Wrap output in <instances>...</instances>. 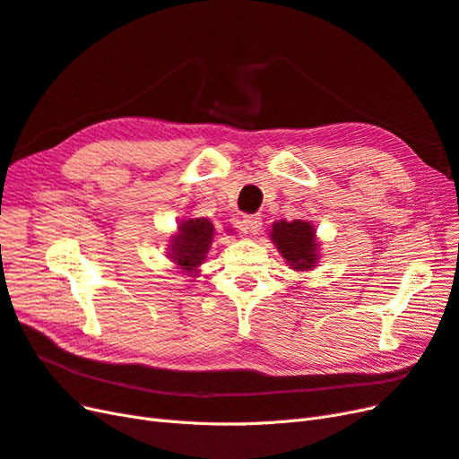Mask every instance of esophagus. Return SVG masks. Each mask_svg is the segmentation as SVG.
I'll list each match as a JSON object with an SVG mask.
<instances>
[{"mask_svg":"<svg viewBox=\"0 0 459 459\" xmlns=\"http://www.w3.org/2000/svg\"><path fill=\"white\" fill-rule=\"evenodd\" d=\"M242 223L249 234H257L263 225V219H261V215H244Z\"/></svg>","mask_w":459,"mask_h":459,"instance_id":"34e87169","label":"esophagus"}]
</instances>
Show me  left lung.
Returning a JSON list of instances; mask_svg holds the SVG:
<instances>
[{"instance_id": "1", "label": "left lung", "mask_w": 459, "mask_h": 459, "mask_svg": "<svg viewBox=\"0 0 459 459\" xmlns=\"http://www.w3.org/2000/svg\"><path fill=\"white\" fill-rule=\"evenodd\" d=\"M271 240L293 271H313L318 261L316 230L308 221H276Z\"/></svg>"}]
</instances>
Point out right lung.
<instances>
[{
    "instance_id": "right-lung-1",
    "label": "right lung",
    "mask_w": 459,
    "mask_h": 459,
    "mask_svg": "<svg viewBox=\"0 0 459 459\" xmlns=\"http://www.w3.org/2000/svg\"><path fill=\"white\" fill-rule=\"evenodd\" d=\"M215 236V229L210 219L195 217L185 219L179 223L177 234L171 236L168 257L179 264L181 273L196 274L198 267L205 261V254L210 251V244Z\"/></svg>"
}]
</instances>
